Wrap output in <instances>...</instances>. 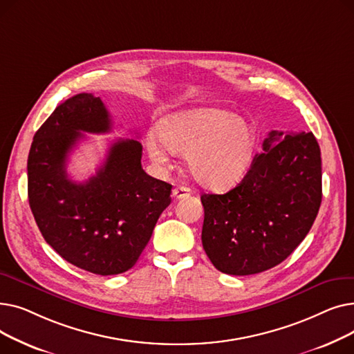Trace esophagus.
<instances>
[{
  "label": "esophagus",
  "instance_id": "obj_1",
  "mask_svg": "<svg viewBox=\"0 0 354 354\" xmlns=\"http://www.w3.org/2000/svg\"><path fill=\"white\" fill-rule=\"evenodd\" d=\"M189 195H191V189L187 188V187H176V188H174V191H172V196H174L175 199H182V198L189 196Z\"/></svg>",
  "mask_w": 354,
  "mask_h": 354
}]
</instances>
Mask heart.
Wrapping results in <instances>:
<instances>
[{
  "label": "heart",
  "instance_id": "b5f03b06",
  "mask_svg": "<svg viewBox=\"0 0 354 354\" xmlns=\"http://www.w3.org/2000/svg\"><path fill=\"white\" fill-rule=\"evenodd\" d=\"M158 136L146 139L149 158L166 166L169 155H185L188 171L202 187L224 189L247 172L257 147L251 123L227 110L201 107L163 118Z\"/></svg>",
  "mask_w": 354,
  "mask_h": 354
}]
</instances>
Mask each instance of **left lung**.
I'll return each instance as SVG.
<instances>
[{
  "instance_id": "1",
  "label": "left lung",
  "mask_w": 354,
  "mask_h": 354,
  "mask_svg": "<svg viewBox=\"0 0 354 354\" xmlns=\"http://www.w3.org/2000/svg\"><path fill=\"white\" fill-rule=\"evenodd\" d=\"M202 245L216 270L251 275L300 245L322 203V153L311 132L271 130L247 175L227 194H203Z\"/></svg>"
}]
</instances>
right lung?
<instances>
[{
    "label": "right lung",
    "instance_id": "1",
    "mask_svg": "<svg viewBox=\"0 0 354 354\" xmlns=\"http://www.w3.org/2000/svg\"><path fill=\"white\" fill-rule=\"evenodd\" d=\"M111 119L90 93L67 99L37 130L27 162L28 202L47 244L70 264L97 275L132 268L171 203L172 185L142 169V145L111 143L96 175L68 178V153L87 133H107Z\"/></svg>",
    "mask_w": 354,
    "mask_h": 354
}]
</instances>
